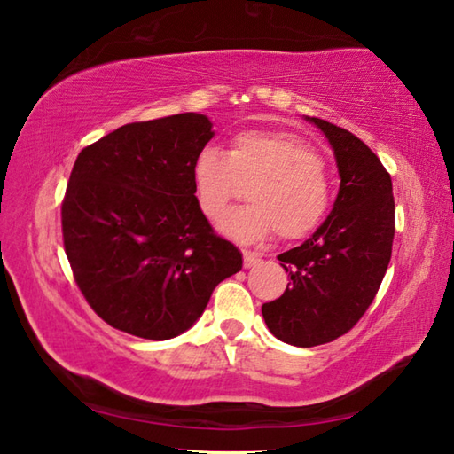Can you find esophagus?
Returning a JSON list of instances; mask_svg holds the SVG:
<instances>
[{
	"instance_id": "obj_1",
	"label": "esophagus",
	"mask_w": 454,
	"mask_h": 454,
	"mask_svg": "<svg viewBox=\"0 0 454 454\" xmlns=\"http://www.w3.org/2000/svg\"><path fill=\"white\" fill-rule=\"evenodd\" d=\"M260 256L258 252H250V250H244V268H254L260 262Z\"/></svg>"
}]
</instances>
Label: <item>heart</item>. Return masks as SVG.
<instances>
[{
  "label": "heart",
  "mask_w": 454,
  "mask_h": 454,
  "mask_svg": "<svg viewBox=\"0 0 454 454\" xmlns=\"http://www.w3.org/2000/svg\"><path fill=\"white\" fill-rule=\"evenodd\" d=\"M194 194L206 218L216 220L228 204L251 186L252 204L230 210L220 220V232L236 242L252 244L274 230L284 240L314 232L326 218L333 186L317 150L290 132L238 134L224 153L204 148L192 168Z\"/></svg>",
  "instance_id": "b5f03b06"
}]
</instances>
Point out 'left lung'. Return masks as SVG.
<instances>
[{"mask_svg": "<svg viewBox=\"0 0 454 454\" xmlns=\"http://www.w3.org/2000/svg\"><path fill=\"white\" fill-rule=\"evenodd\" d=\"M334 152L340 188L326 220L278 260L290 286L262 304L266 326L292 347L336 340L363 318L387 272L395 238L393 180L348 129L309 118Z\"/></svg>", "mask_w": 454, "mask_h": 454, "instance_id": "obj_1", "label": "left lung"}]
</instances>
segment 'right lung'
<instances>
[{
  "label": "right lung",
  "mask_w": 454,
  "mask_h": 454,
  "mask_svg": "<svg viewBox=\"0 0 454 454\" xmlns=\"http://www.w3.org/2000/svg\"><path fill=\"white\" fill-rule=\"evenodd\" d=\"M212 137V121L186 112L121 126L75 160L61 204L66 256L110 326L148 340L178 336L242 268L194 194L192 168Z\"/></svg>",
  "instance_id": "obj_1"
}]
</instances>
